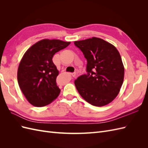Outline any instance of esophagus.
Segmentation results:
<instances>
[{
	"mask_svg": "<svg viewBox=\"0 0 148 148\" xmlns=\"http://www.w3.org/2000/svg\"><path fill=\"white\" fill-rule=\"evenodd\" d=\"M71 76H72V77H77V74H76V73H71Z\"/></svg>",
	"mask_w": 148,
	"mask_h": 148,
	"instance_id": "1",
	"label": "esophagus"
}]
</instances>
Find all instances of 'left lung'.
<instances>
[{"instance_id": "obj_1", "label": "left lung", "mask_w": 148, "mask_h": 148, "mask_svg": "<svg viewBox=\"0 0 148 148\" xmlns=\"http://www.w3.org/2000/svg\"><path fill=\"white\" fill-rule=\"evenodd\" d=\"M74 44L87 60V75L75 80L79 95L92 106L109 104L119 95L123 82L125 69L119 52L112 44L96 37Z\"/></svg>"}]
</instances>
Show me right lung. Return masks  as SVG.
Wrapping results in <instances>:
<instances>
[{
  "label": "right lung",
  "instance_id": "add662e5",
  "mask_svg": "<svg viewBox=\"0 0 148 148\" xmlns=\"http://www.w3.org/2000/svg\"><path fill=\"white\" fill-rule=\"evenodd\" d=\"M70 44L59 39H44L24 53L18 69L17 79L22 92L31 104L45 106L59 96L60 89L56 78L59 71L52 57Z\"/></svg>",
  "mask_w": 148,
  "mask_h": 148
}]
</instances>
